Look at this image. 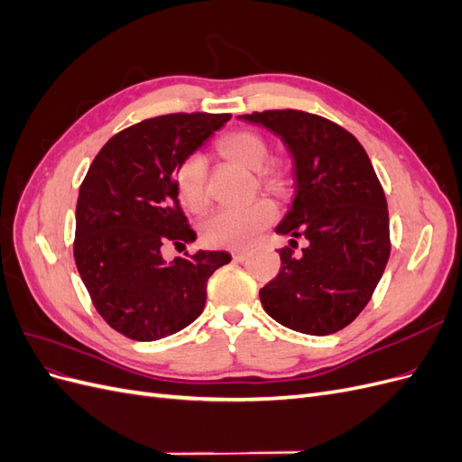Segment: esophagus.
Segmentation results:
<instances>
[{"label":"esophagus","mask_w":462,"mask_h":462,"mask_svg":"<svg viewBox=\"0 0 462 462\" xmlns=\"http://www.w3.org/2000/svg\"><path fill=\"white\" fill-rule=\"evenodd\" d=\"M248 258V253H245V250H233V260L235 262H245Z\"/></svg>","instance_id":"34e87169"}]
</instances>
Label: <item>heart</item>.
Listing matches in <instances>:
<instances>
[{
  "instance_id": "1",
  "label": "heart",
  "mask_w": 462,
  "mask_h": 462,
  "mask_svg": "<svg viewBox=\"0 0 462 462\" xmlns=\"http://www.w3.org/2000/svg\"><path fill=\"white\" fill-rule=\"evenodd\" d=\"M223 156L246 167L250 171H260L262 185L268 190H282L287 185L283 171L265 167L270 162V146L265 138L254 131H235L223 136L219 144ZM175 185L179 199L189 209L199 212L208 202L206 189V162L199 153L185 158L175 171ZM275 219V208L270 202H254L241 208H221L204 221L202 236L212 246L245 248L254 243L258 233Z\"/></svg>"
}]
</instances>
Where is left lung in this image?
Masks as SVG:
<instances>
[{"label": "left lung", "instance_id": "left-lung-1", "mask_svg": "<svg viewBox=\"0 0 462 462\" xmlns=\"http://www.w3.org/2000/svg\"><path fill=\"white\" fill-rule=\"evenodd\" d=\"M282 138L292 162V199L275 233L289 245L304 236L295 256L279 250L282 270L260 289L263 310L279 324L309 335L343 329L368 304L389 260L385 194L366 150L319 116L272 109L239 116Z\"/></svg>", "mask_w": 462, "mask_h": 462}]
</instances>
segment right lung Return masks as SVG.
<instances>
[{
  "instance_id": "right-lung-1",
  "label": "right lung",
  "mask_w": 462,
  "mask_h": 462,
  "mask_svg": "<svg viewBox=\"0 0 462 462\" xmlns=\"http://www.w3.org/2000/svg\"><path fill=\"white\" fill-rule=\"evenodd\" d=\"M229 114H171L111 136L82 180L75 262L96 310L134 341H158L187 328L206 304L208 279L231 262L199 250L165 262L162 245L197 239L180 212L175 171Z\"/></svg>"
}]
</instances>
